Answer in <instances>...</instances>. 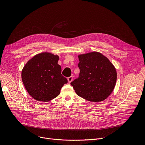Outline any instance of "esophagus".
Returning <instances> with one entry per match:
<instances>
[{
	"mask_svg": "<svg viewBox=\"0 0 145 145\" xmlns=\"http://www.w3.org/2000/svg\"><path fill=\"white\" fill-rule=\"evenodd\" d=\"M72 80H73V77H72V76L69 77L68 78V81L69 83H71V82L72 81Z\"/></svg>",
	"mask_w": 145,
	"mask_h": 145,
	"instance_id": "34e87169",
	"label": "esophagus"
}]
</instances>
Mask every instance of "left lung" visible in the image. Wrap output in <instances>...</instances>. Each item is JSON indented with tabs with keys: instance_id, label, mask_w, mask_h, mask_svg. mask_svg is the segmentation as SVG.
<instances>
[{
	"instance_id": "obj_1",
	"label": "left lung",
	"mask_w": 145,
	"mask_h": 145,
	"mask_svg": "<svg viewBox=\"0 0 145 145\" xmlns=\"http://www.w3.org/2000/svg\"><path fill=\"white\" fill-rule=\"evenodd\" d=\"M79 77L71 84L77 95L88 101L100 102L112 92L117 78L114 65L107 57L97 52L78 56Z\"/></svg>"
}]
</instances>
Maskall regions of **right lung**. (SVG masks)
I'll use <instances>...</instances> for the list:
<instances>
[{
    "mask_svg": "<svg viewBox=\"0 0 145 145\" xmlns=\"http://www.w3.org/2000/svg\"><path fill=\"white\" fill-rule=\"evenodd\" d=\"M58 59V55L42 52L30 59L23 68L21 73L23 84L35 100L48 102L54 99L68 82L67 78L61 74Z\"/></svg>",
    "mask_w": 145,
    "mask_h": 145,
    "instance_id": "obj_1",
    "label": "right lung"
}]
</instances>
